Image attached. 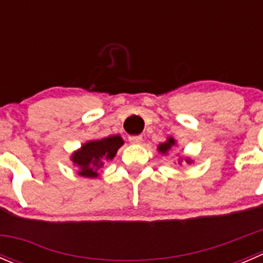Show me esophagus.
Masks as SVG:
<instances>
[{"label":"esophagus","instance_id":"obj_1","mask_svg":"<svg viewBox=\"0 0 263 263\" xmlns=\"http://www.w3.org/2000/svg\"><path fill=\"white\" fill-rule=\"evenodd\" d=\"M128 141L134 145H140L142 142V136H129Z\"/></svg>","mask_w":263,"mask_h":263}]
</instances>
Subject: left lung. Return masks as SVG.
Here are the masks:
<instances>
[{
	"label": "left lung",
	"instance_id": "left-lung-1",
	"mask_svg": "<svg viewBox=\"0 0 263 263\" xmlns=\"http://www.w3.org/2000/svg\"><path fill=\"white\" fill-rule=\"evenodd\" d=\"M173 146H177V141L174 140V137L169 136L168 139H166V141L161 142V144L158 145V151L159 154H161V155H166L168 151H171V148ZM183 160H184L187 164L193 163V160H191V158H188V156H181V158L178 159V163L182 164Z\"/></svg>",
	"mask_w": 263,
	"mask_h": 263
}]
</instances>
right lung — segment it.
<instances>
[{"label":"right lung","instance_id":"obj_1","mask_svg":"<svg viewBox=\"0 0 263 263\" xmlns=\"http://www.w3.org/2000/svg\"><path fill=\"white\" fill-rule=\"evenodd\" d=\"M124 144L119 135L104 137L100 140H90L73 151L71 161L78 166V174L85 178H97L105 161L113 160L118 148Z\"/></svg>","mask_w":263,"mask_h":263}]
</instances>
